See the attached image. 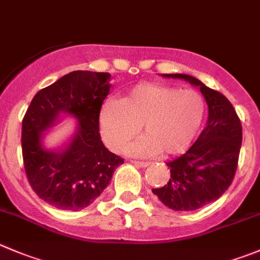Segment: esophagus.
I'll use <instances>...</instances> for the list:
<instances>
[{
    "mask_svg": "<svg viewBox=\"0 0 260 260\" xmlns=\"http://www.w3.org/2000/svg\"><path fill=\"white\" fill-rule=\"evenodd\" d=\"M131 164H133L137 168H147L148 162H141V161H131Z\"/></svg>",
    "mask_w": 260,
    "mask_h": 260,
    "instance_id": "obj_1",
    "label": "esophagus"
}]
</instances>
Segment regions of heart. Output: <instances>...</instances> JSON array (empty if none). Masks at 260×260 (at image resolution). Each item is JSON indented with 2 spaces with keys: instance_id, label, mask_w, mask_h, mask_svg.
<instances>
[{
  "instance_id": "1",
  "label": "heart",
  "mask_w": 260,
  "mask_h": 260,
  "mask_svg": "<svg viewBox=\"0 0 260 260\" xmlns=\"http://www.w3.org/2000/svg\"><path fill=\"white\" fill-rule=\"evenodd\" d=\"M205 102L197 91L165 85L138 84L122 100H108L99 113L103 141L120 152L138 133L143 136L127 150L136 157L160 153H183L193 142L202 124Z\"/></svg>"
}]
</instances>
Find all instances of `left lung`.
I'll return each mask as SVG.
<instances>
[{
	"label": "left lung",
	"instance_id": "8db88e82",
	"mask_svg": "<svg viewBox=\"0 0 260 260\" xmlns=\"http://www.w3.org/2000/svg\"><path fill=\"white\" fill-rule=\"evenodd\" d=\"M162 77L200 87L208 105V119L193 146L166 164L170 179L152 193L174 211L198 210L218 200L233 183L243 141L241 122L228 98L196 77L184 74H164Z\"/></svg>",
	"mask_w": 260,
	"mask_h": 260
}]
</instances>
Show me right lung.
<instances>
[{
  "label": "right lung",
  "mask_w": 260,
  "mask_h": 260,
  "mask_svg": "<svg viewBox=\"0 0 260 260\" xmlns=\"http://www.w3.org/2000/svg\"><path fill=\"white\" fill-rule=\"evenodd\" d=\"M108 72L74 71L35 94L22 119L25 173L44 202L64 211H80L94 202L124 161L100 138L99 113L112 85ZM62 114L79 122L60 150L42 147L44 132Z\"/></svg>",
  "instance_id": "add662e5"
}]
</instances>
